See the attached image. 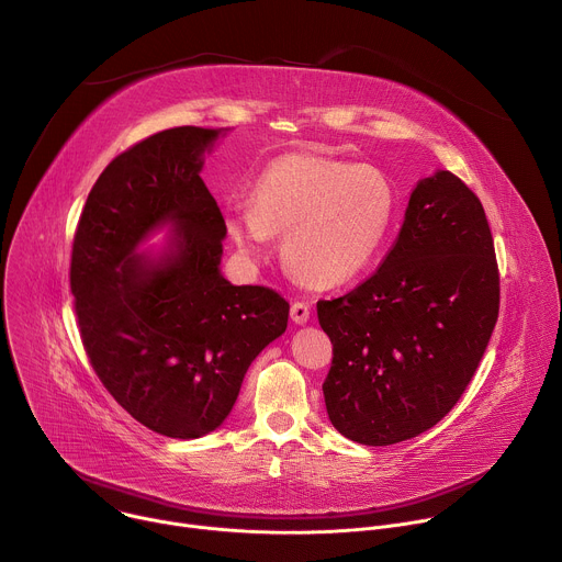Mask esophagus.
I'll return each mask as SVG.
<instances>
[{
  "instance_id": "obj_1",
  "label": "esophagus",
  "mask_w": 562,
  "mask_h": 562,
  "mask_svg": "<svg viewBox=\"0 0 562 562\" xmlns=\"http://www.w3.org/2000/svg\"><path fill=\"white\" fill-rule=\"evenodd\" d=\"M291 319L295 325H306L308 319V304L306 302H293L291 304Z\"/></svg>"
}]
</instances>
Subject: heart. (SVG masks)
I'll return each mask as SVG.
<instances>
[{
  "label": "heart",
  "mask_w": 562,
  "mask_h": 562,
  "mask_svg": "<svg viewBox=\"0 0 562 562\" xmlns=\"http://www.w3.org/2000/svg\"><path fill=\"white\" fill-rule=\"evenodd\" d=\"M391 180L371 165L286 153L258 178L251 206L224 211L226 235L247 262H260L282 237L289 271L311 286H340L378 256L395 217Z\"/></svg>",
  "instance_id": "heart-1"
}]
</instances>
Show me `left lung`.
Returning a JSON list of instances; mask_svg holds the SVG:
<instances>
[{"instance_id":"1","label":"left lung","mask_w":562,"mask_h":562,"mask_svg":"<svg viewBox=\"0 0 562 562\" xmlns=\"http://www.w3.org/2000/svg\"><path fill=\"white\" fill-rule=\"evenodd\" d=\"M501 282L483 204L449 171L423 178L380 269L317 302L334 362L331 425L386 447L440 423L464 393L498 319Z\"/></svg>"}]
</instances>
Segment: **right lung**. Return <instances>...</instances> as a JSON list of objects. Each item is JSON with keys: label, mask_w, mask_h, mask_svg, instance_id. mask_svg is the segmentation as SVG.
<instances>
[{"label": "right lung", "mask_w": 562, "mask_h": 562, "mask_svg": "<svg viewBox=\"0 0 562 562\" xmlns=\"http://www.w3.org/2000/svg\"><path fill=\"white\" fill-rule=\"evenodd\" d=\"M226 131L169 128L117 155L72 239L70 291L95 373L137 423L180 440L226 420L251 362L289 323L273 289L220 271L226 228L200 171ZM162 227L168 243L139 252Z\"/></svg>", "instance_id": "add662e5"}]
</instances>
